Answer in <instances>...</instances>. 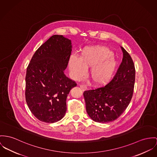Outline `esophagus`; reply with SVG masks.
I'll use <instances>...</instances> for the list:
<instances>
[{
  "label": "esophagus",
  "mask_w": 157,
  "mask_h": 157,
  "mask_svg": "<svg viewBox=\"0 0 157 157\" xmlns=\"http://www.w3.org/2000/svg\"><path fill=\"white\" fill-rule=\"evenodd\" d=\"M79 86H80V88H81L82 90H84L85 89H86V86L85 85L80 84L79 85Z\"/></svg>",
  "instance_id": "obj_1"
}]
</instances>
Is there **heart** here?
Listing matches in <instances>:
<instances>
[{
    "label": "heart",
    "mask_w": 157,
    "mask_h": 157,
    "mask_svg": "<svg viewBox=\"0 0 157 157\" xmlns=\"http://www.w3.org/2000/svg\"><path fill=\"white\" fill-rule=\"evenodd\" d=\"M117 61L113 53L103 47H86L82 49L79 57L72 56L68 66L73 79H79L90 67L88 75L96 84H104L112 78L117 67Z\"/></svg>",
    "instance_id": "b5f03b06"
}]
</instances>
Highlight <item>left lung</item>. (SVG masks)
<instances>
[{
  "label": "left lung",
  "mask_w": 157,
  "mask_h": 157,
  "mask_svg": "<svg viewBox=\"0 0 157 157\" xmlns=\"http://www.w3.org/2000/svg\"><path fill=\"white\" fill-rule=\"evenodd\" d=\"M123 58L112 79L105 86L84 92L86 112L100 123L116 120L128 106L135 82V67L128 52L121 47Z\"/></svg>",
  "instance_id": "8db88e82"
}]
</instances>
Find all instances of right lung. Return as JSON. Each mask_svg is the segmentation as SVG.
<instances>
[{
  "instance_id": "1",
  "label": "right lung",
  "mask_w": 157,
  "mask_h": 157,
  "mask_svg": "<svg viewBox=\"0 0 157 157\" xmlns=\"http://www.w3.org/2000/svg\"><path fill=\"white\" fill-rule=\"evenodd\" d=\"M71 51V40L53 35L36 50L27 66L25 100L39 121L56 122L66 113L67 97L77 85L64 73Z\"/></svg>"
}]
</instances>
